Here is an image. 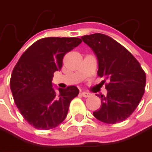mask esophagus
I'll return each mask as SVG.
<instances>
[{
	"label": "esophagus",
	"instance_id": "1",
	"mask_svg": "<svg viewBox=\"0 0 152 152\" xmlns=\"http://www.w3.org/2000/svg\"><path fill=\"white\" fill-rule=\"evenodd\" d=\"M81 95H82L83 97H84V98H89V97H91V93L86 92V91H83V92H81Z\"/></svg>",
	"mask_w": 152,
	"mask_h": 152
}]
</instances>
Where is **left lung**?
Returning a JSON list of instances; mask_svg holds the SVG:
<instances>
[{
	"instance_id": "1",
	"label": "left lung",
	"mask_w": 152,
	"mask_h": 152,
	"mask_svg": "<svg viewBox=\"0 0 152 152\" xmlns=\"http://www.w3.org/2000/svg\"><path fill=\"white\" fill-rule=\"evenodd\" d=\"M95 53L99 61L98 76L106 78V96L101 95V107L93 112L99 121L115 124L129 118L139 105L146 83L140 63L120 43L111 37L95 33L82 37Z\"/></svg>"
}]
</instances>
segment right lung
<instances>
[{
  "mask_svg": "<svg viewBox=\"0 0 152 152\" xmlns=\"http://www.w3.org/2000/svg\"><path fill=\"white\" fill-rule=\"evenodd\" d=\"M79 38L39 39L20 57L10 78V89L19 112L37 129H51L67 117L69 104L79 93L76 86L53 88V73L62 67L64 55L80 45Z\"/></svg>",
  "mask_w": 152,
  "mask_h": 152,
  "instance_id": "right-lung-1",
  "label": "right lung"
}]
</instances>
